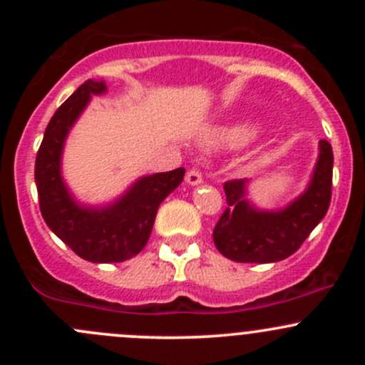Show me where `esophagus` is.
I'll return each instance as SVG.
<instances>
[{"instance_id":"esophagus-1","label":"esophagus","mask_w":365,"mask_h":365,"mask_svg":"<svg viewBox=\"0 0 365 365\" xmlns=\"http://www.w3.org/2000/svg\"><path fill=\"white\" fill-rule=\"evenodd\" d=\"M185 182L189 183V185H200V183L203 182V175H201L197 169H190L185 175Z\"/></svg>"}]
</instances>
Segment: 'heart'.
Masks as SVG:
<instances>
[{"label":"heart","instance_id":"1","mask_svg":"<svg viewBox=\"0 0 365 365\" xmlns=\"http://www.w3.org/2000/svg\"><path fill=\"white\" fill-rule=\"evenodd\" d=\"M252 138V127L247 123H231L205 135L208 148H240Z\"/></svg>","mask_w":365,"mask_h":365}]
</instances>
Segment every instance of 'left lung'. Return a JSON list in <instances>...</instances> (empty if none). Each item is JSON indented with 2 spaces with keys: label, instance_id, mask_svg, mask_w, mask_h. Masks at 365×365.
<instances>
[{
  "label": "left lung",
  "instance_id": "left-lung-1",
  "mask_svg": "<svg viewBox=\"0 0 365 365\" xmlns=\"http://www.w3.org/2000/svg\"><path fill=\"white\" fill-rule=\"evenodd\" d=\"M332 168V146L322 139L307 189L279 210L254 206L247 197L249 180L224 183L227 208L213 230L219 252L238 263H275L297 252L329 210Z\"/></svg>",
  "mask_w": 365,
  "mask_h": 365
}]
</instances>
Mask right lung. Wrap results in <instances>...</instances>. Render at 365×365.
Instances as JSON below:
<instances>
[{"mask_svg":"<svg viewBox=\"0 0 365 365\" xmlns=\"http://www.w3.org/2000/svg\"><path fill=\"white\" fill-rule=\"evenodd\" d=\"M108 91L104 81L88 79L51 118L35 160V183L43 220L77 256L91 263H121L145 249L162 201L182 183L185 169L135 180L108 205L81 203L61 175L65 141L93 95Z\"/></svg>","mask_w":365,"mask_h":365,"instance_id":"obj_1","label":"right lung"}]
</instances>
